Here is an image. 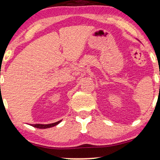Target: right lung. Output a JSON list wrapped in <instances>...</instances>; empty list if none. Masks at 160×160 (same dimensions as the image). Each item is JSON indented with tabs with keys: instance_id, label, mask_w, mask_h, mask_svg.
I'll use <instances>...</instances> for the list:
<instances>
[{
	"instance_id": "obj_1",
	"label": "right lung",
	"mask_w": 160,
	"mask_h": 160,
	"mask_svg": "<svg viewBox=\"0 0 160 160\" xmlns=\"http://www.w3.org/2000/svg\"><path fill=\"white\" fill-rule=\"evenodd\" d=\"M59 122H61V121H58L57 122H55V123H52V124H49V125H41V124H35V125H32V126L35 128H39V129H46V128H49L51 127H53V126H56L59 124Z\"/></svg>"
}]
</instances>
